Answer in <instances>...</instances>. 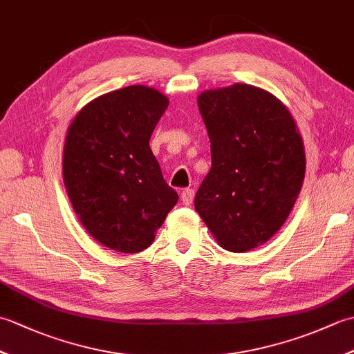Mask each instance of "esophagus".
Here are the masks:
<instances>
[{
	"mask_svg": "<svg viewBox=\"0 0 354 354\" xmlns=\"http://www.w3.org/2000/svg\"><path fill=\"white\" fill-rule=\"evenodd\" d=\"M193 198H194V190L192 189H184L183 193H181V201L184 202L185 205H190L193 202Z\"/></svg>",
	"mask_w": 354,
	"mask_h": 354,
	"instance_id": "esophagus-1",
	"label": "esophagus"
}]
</instances>
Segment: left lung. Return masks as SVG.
<instances>
[{
	"label": "left lung",
	"instance_id": "left-lung-1",
	"mask_svg": "<svg viewBox=\"0 0 354 354\" xmlns=\"http://www.w3.org/2000/svg\"><path fill=\"white\" fill-rule=\"evenodd\" d=\"M212 142V169L194 208L223 250L245 252L283 227L301 190L306 155L288 108L252 85L198 97Z\"/></svg>",
	"mask_w": 354,
	"mask_h": 354
}]
</instances>
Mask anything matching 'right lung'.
<instances>
[{
  "label": "right lung",
  "mask_w": 354,
  "mask_h": 354,
  "mask_svg": "<svg viewBox=\"0 0 354 354\" xmlns=\"http://www.w3.org/2000/svg\"><path fill=\"white\" fill-rule=\"evenodd\" d=\"M167 106L153 88L126 86L89 102L66 132V193L85 230L109 250H146L176 205L178 193L149 147Z\"/></svg>",
  "instance_id": "right-lung-1"
}]
</instances>
